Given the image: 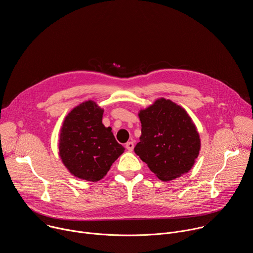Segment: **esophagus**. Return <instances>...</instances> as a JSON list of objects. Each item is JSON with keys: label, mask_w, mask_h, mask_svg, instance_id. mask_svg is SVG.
<instances>
[{"label": "esophagus", "mask_w": 253, "mask_h": 253, "mask_svg": "<svg viewBox=\"0 0 253 253\" xmlns=\"http://www.w3.org/2000/svg\"><path fill=\"white\" fill-rule=\"evenodd\" d=\"M125 147H126V149H127L128 151H133V149H134V143H133L132 141L127 142V143H126V145H125Z\"/></svg>", "instance_id": "1"}]
</instances>
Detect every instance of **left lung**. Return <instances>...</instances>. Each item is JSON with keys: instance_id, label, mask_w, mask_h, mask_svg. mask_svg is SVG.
<instances>
[{"instance_id": "1", "label": "left lung", "mask_w": 253, "mask_h": 253, "mask_svg": "<svg viewBox=\"0 0 253 253\" xmlns=\"http://www.w3.org/2000/svg\"><path fill=\"white\" fill-rule=\"evenodd\" d=\"M140 142L135 153L162 181L187 173L200 150V138L182 107L164 98L139 112Z\"/></svg>"}]
</instances>
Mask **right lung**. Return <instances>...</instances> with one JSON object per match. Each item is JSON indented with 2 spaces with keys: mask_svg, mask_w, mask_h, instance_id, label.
Returning <instances> with one entry per match:
<instances>
[{
  "mask_svg": "<svg viewBox=\"0 0 253 253\" xmlns=\"http://www.w3.org/2000/svg\"><path fill=\"white\" fill-rule=\"evenodd\" d=\"M103 109L93 101L75 107L65 118L60 133L59 154L74 176L96 182L124 152L111 127L102 124Z\"/></svg>",
  "mask_w": 253,
  "mask_h": 253,
  "instance_id": "obj_1",
  "label": "right lung"
}]
</instances>
